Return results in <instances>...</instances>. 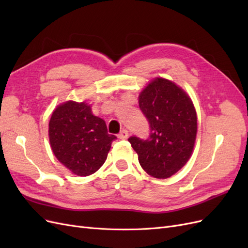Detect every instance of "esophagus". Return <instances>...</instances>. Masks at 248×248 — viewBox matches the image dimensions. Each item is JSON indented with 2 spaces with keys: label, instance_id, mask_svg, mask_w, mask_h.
Masks as SVG:
<instances>
[{
  "label": "esophagus",
  "instance_id": "obj_1",
  "mask_svg": "<svg viewBox=\"0 0 248 248\" xmlns=\"http://www.w3.org/2000/svg\"><path fill=\"white\" fill-rule=\"evenodd\" d=\"M120 140H126L127 138L129 137V133H128V131H127L126 129H122L121 131H120V133L118 134L117 136Z\"/></svg>",
  "mask_w": 248,
  "mask_h": 248
}]
</instances>
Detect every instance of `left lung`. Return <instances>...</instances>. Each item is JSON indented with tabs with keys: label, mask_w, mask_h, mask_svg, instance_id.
I'll return each mask as SVG.
<instances>
[{
	"label": "left lung",
	"mask_w": 248,
	"mask_h": 248,
	"mask_svg": "<svg viewBox=\"0 0 248 248\" xmlns=\"http://www.w3.org/2000/svg\"><path fill=\"white\" fill-rule=\"evenodd\" d=\"M139 104L150 125L147 140L130 137L144 170L167 179L185 166L196 142L197 112L189 96L174 82L153 79L139 96Z\"/></svg>",
	"instance_id": "8db88e82"
}]
</instances>
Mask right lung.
Listing matches in <instances>:
<instances>
[{
  "label": "right lung",
  "mask_w": 248,
  "mask_h": 248,
  "mask_svg": "<svg viewBox=\"0 0 248 248\" xmlns=\"http://www.w3.org/2000/svg\"><path fill=\"white\" fill-rule=\"evenodd\" d=\"M52 152L65 168L86 177L107 160L112 140L104 120L92 114L85 102L66 101L54 110L48 124Z\"/></svg>",
  "instance_id": "1"
}]
</instances>
